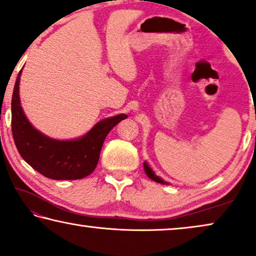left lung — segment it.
<instances>
[{"instance_id":"1","label":"left lung","mask_w":256,"mask_h":256,"mask_svg":"<svg viewBox=\"0 0 256 256\" xmlns=\"http://www.w3.org/2000/svg\"><path fill=\"white\" fill-rule=\"evenodd\" d=\"M143 166H144V171H146V176H149L151 180H154V181H156V182H158V184H168V182H166V181L162 180V178H159V176H156V173L152 171V168H150L149 164H148L146 162H143Z\"/></svg>"}]
</instances>
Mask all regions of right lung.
<instances>
[{"instance_id": "obj_1", "label": "right lung", "mask_w": 256, "mask_h": 256, "mask_svg": "<svg viewBox=\"0 0 256 256\" xmlns=\"http://www.w3.org/2000/svg\"><path fill=\"white\" fill-rule=\"evenodd\" d=\"M18 74L11 100V129L22 158L36 171L53 180H77L94 171L106 136L127 114L99 121L90 132L75 140H60L48 137L28 120L20 99Z\"/></svg>"}]
</instances>
